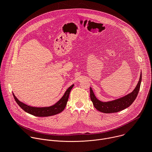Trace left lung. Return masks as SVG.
<instances>
[{
  "label": "left lung",
  "mask_w": 152,
  "mask_h": 152,
  "mask_svg": "<svg viewBox=\"0 0 152 152\" xmlns=\"http://www.w3.org/2000/svg\"><path fill=\"white\" fill-rule=\"evenodd\" d=\"M142 79V74L141 73L139 81L135 88L132 92L120 99L109 101L102 102L98 100L95 96L92 88L90 87V98L96 109L103 113H114L122 111L131 106L136 99L138 94Z\"/></svg>",
  "instance_id": "8db88e82"
}]
</instances>
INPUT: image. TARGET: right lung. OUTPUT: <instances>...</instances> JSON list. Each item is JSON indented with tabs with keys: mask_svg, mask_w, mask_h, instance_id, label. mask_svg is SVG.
I'll return each mask as SVG.
<instances>
[{
	"mask_svg": "<svg viewBox=\"0 0 152 152\" xmlns=\"http://www.w3.org/2000/svg\"><path fill=\"white\" fill-rule=\"evenodd\" d=\"M73 86L74 84L70 86V87L66 90V91L65 92L64 96L58 102H57L55 104L49 107H38L30 106L29 105L25 104L23 102H20L15 96L14 93H12V94L17 103L18 104V106L21 108V109H23L25 112L37 117H49L61 113L64 110V108L66 107V106L67 104L70 93L72 88L73 87Z\"/></svg>",
	"mask_w": 152,
	"mask_h": 152,
	"instance_id": "1",
	"label": "right lung"
}]
</instances>
